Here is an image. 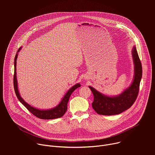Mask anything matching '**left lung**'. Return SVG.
<instances>
[{"mask_svg": "<svg viewBox=\"0 0 155 155\" xmlns=\"http://www.w3.org/2000/svg\"><path fill=\"white\" fill-rule=\"evenodd\" d=\"M134 64V80L130 86L120 95L109 97L98 92L94 88L89 86L94 95L92 107L99 115H118L129 108L136 101L139 91L140 83L142 76V68L136 47L132 52Z\"/></svg>", "mask_w": 155, "mask_h": 155, "instance_id": "8db88e82", "label": "left lung"}]
</instances>
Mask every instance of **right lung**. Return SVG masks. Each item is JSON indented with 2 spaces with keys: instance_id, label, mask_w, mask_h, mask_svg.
I'll list each match as a JSON object with an SVG mask.
<instances>
[{
  "instance_id": "1",
  "label": "right lung",
  "mask_w": 155,
  "mask_h": 155,
  "mask_svg": "<svg viewBox=\"0 0 155 155\" xmlns=\"http://www.w3.org/2000/svg\"><path fill=\"white\" fill-rule=\"evenodd\" d=\"M21 47H20L15 56V62H14V65H15V70H14V76H13V86H14V89L15 91L16 95V97H18V100L23 104L25 107L29 110V111L34 116L36 117L42 119V120H52V119H56L60 118L62 117L65 112L68 109V103L69 101V99L70 98L71 95L72 93L77 89V87H80V84L79 83L76 84L75 85L73 86L71 89L67 92L62 98V101L59 104L58 106L56 107L50 109V110H39L37 108H35L30 105H29L28 103H26L22 97L20 96L18 89V83H17V80H16V59L18 57V53L19 51L21 50Z\"/></svg>"
}]
</instances>
